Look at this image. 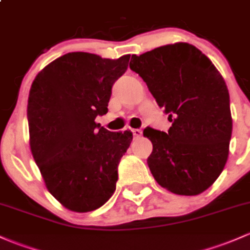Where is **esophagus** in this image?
<instances>
[{"mask_svg":"<svg viewBox=\"0 0 250 250\" xmlns=\"http://www.w3.org/2000/svg\"><path fill=\"white\" fill-rule=\"evenodd\" d=\"M132 133L135 137H139V136H142V130L141 128H133Z\"/></svg>","mask_w":250,"mask_h":250,"instance_id":"obj_1","label":"esophagus"}]
</instances>
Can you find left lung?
Returning <instances> with one entry per match:
<instances>
[{"label":"left lung","instance_id":"left-lung-1","mask_svg":"<svg viewBox=\"0 0 250 250\" xmlns=\"http://www.w3.org/2000/svg\"><path fill=\"white\" fill-rule=\"evenodd\" d=\"M130 69L146 83L171 123L168 132L144 128L152 143L147 166L162 187L197 195L221 175L229 155L230 96L212 62L187 42L132 55Z\"/></svg>","mask_w":250,"mask_h":250}]
</instances>
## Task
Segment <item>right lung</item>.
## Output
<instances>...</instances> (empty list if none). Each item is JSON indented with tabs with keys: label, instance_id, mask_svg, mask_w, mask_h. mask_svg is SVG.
Segmentation results:
<instances>
[{
	"label": "right lung",
	"instance_id": "obj_1",
	"mask_svg": "<svg viewBox=\"0 0 250 250\" xmlns=\"http://www.w3.org/2000/svg\"><path fill=\"white\" fill-rule=\"evenodd\" d=\"M130 55L118 60L70 52L45 66L29 90L27 119L32 155L45 185L75 212L101 208L115 190L120 158L132 141L128 130L96 124L107 113L114 82Z\"/></svg>",
	"mask_w": 250,
	"mask_h": 250
}]
</instances>
